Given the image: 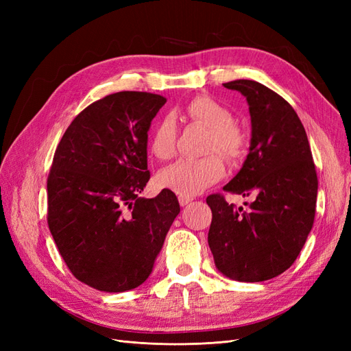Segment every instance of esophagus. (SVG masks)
Masks as SVG:
<instances>
[{
    "label": "esophagus",
    "instance_id": "34e87169",
    "mask_svg": "<svg viewBox=\"0 0 351 351\" xmlns=\"http://www.w3.org/2000/svg\"><path fill=\"white\" fill-rule=\"evenodd\" d=\"M192 200H193V197H190V196H178V202H180V205H182V206H186Z\"/></svg>",
    "mask_w": 351,
    "mask_h": 351
}]
</instances>
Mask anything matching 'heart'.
I'll use <instances>...</instances> for the list:
<instances>
[{"label":"heart","mask_w":351,"mask_h":351,"mask_svg":"<svg viewBox=\"0 0 351 351\" xmlns=\"http://www.w3.org/2000/svg\"><path fill=\"white\" fill-rule=\"evenodd\" d=\"M190 120L209 129V137L204 158H182L164 168L158 174V183L180 196H195L214 184L224 174V162L218 152L227 161L236 162L246 152V136L234 124L232 112L209 97H196L183 107ZM177 129L171 117H162L156 121L149 136L151 154L167 161L176 154Z\"/></svg>","instance_id":"obj_1"}]
</instances>
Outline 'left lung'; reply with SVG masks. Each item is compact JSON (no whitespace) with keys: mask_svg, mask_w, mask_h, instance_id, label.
<instances>
[{"mask_svg":"<svg viewBox=\"0 0 351 351\" xmlns=\"http://www.w3.org/2000/svg\"><path fill=\"white\" fill-rule=\"evenodd\" d=\"M224 86L246 97L252 117L250 152L224 190L254 200L244 210L224 195H209L208 243L228 278L259 282L289 269L303 249L315 221L317 176L304 127L289 102L254 80Z\"/></svg>","mask_w":351,"mask_h":351,"instance_id":"8db88e82","label":"left lung"}]
</instances>
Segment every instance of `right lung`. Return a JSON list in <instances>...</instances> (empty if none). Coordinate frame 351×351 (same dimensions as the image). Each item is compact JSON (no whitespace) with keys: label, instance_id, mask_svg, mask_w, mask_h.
<instances>
[{"label":"right lung","instance_id":"1","mask_svg":"<svg viewBox=\"0 0 351 351\" xmlns=\"http://www.w3.org/2000/svg\"><path fill=\"white\" fill-rule=\"evenodd\" d=\"M165 102L149 92L108 95L77 114L56 149L48 227L70 272L92 289L141 285L180 212L168 189L139 197L151 178L147 130Z\"/></svg>","mask_w":351,"mask_h":351}]
</instances>
